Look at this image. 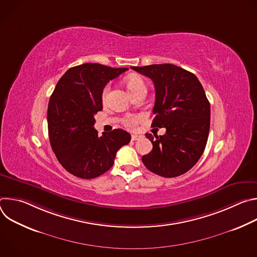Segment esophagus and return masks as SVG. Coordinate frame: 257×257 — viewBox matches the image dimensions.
<instances>
[{"label":"esophagus","mask_w":257,"mask_h":257,"mask_svg":"<svg viewBox=\"0 0 257 257\" xmlns=\"http://www.w3.org/2000/svg\"><path fill=\"white\" fill-rule=\"evenodd\" d=\"M141 137V135L140 134H132L131 135V139L134 141V140H137V139H139Z\"/></svg>","instance_id":"esophagus-1"}]
</instances>
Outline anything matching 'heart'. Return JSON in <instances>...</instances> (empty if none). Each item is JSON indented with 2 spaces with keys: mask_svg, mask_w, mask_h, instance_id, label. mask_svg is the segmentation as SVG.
Segmentation results:
<instances>
[{
  "mask_svg": "<svg viewBox=\"0 0 257 257\" xmlns=\"http://www.w3.org/2000/svg\"><path fill=\"white\" fill-rule=\"evenodd\" d=\"M126 85H127V88L128 90L130 91L131 95H133L134 93H136L137 91L141 90V89H146V86H145V83L143 81V79L137 75H131L129 76L127 79H126ZM108 91H109V87L108 86H105L103 91H102V99L103 100H106L107 98V94H108ZM137 122V117H134V116H127L125 119H124V124L126 126H133L135 125V123Z\"/></svg>",
  "mask_w": 257,
  "mask_h": 257,
  "instance_id": "1",
  "label": "heart"
}]
</instances>
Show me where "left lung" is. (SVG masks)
<instances>
[{
	"mask_svg": "<svg viewBox=\"0 0 257 257\" xmlns=\"http://www.w3.org/2000/svg\"><path fill=\"white\" fill-rule=\"evenodd\" d=\"M151 78L156 88L152 126L166 128L164 135L146 133L153 151L142 157L151 172L166 178L189 171L202 156L208 138L210 104L193 73L173 64L131 67Z\"/></svg>",
	"mask_w": 257,
	"mask_h": 257,
	"instance_id": "obj_1",
	"label": "left lung"
}]
</instances>
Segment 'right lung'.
Returning a JSON list of instances; mask_svg holds the SVG:
<instances>
[{
  "label": "right lung",
  "instance_id": "1",
  "mask_svg": "<svg viewBox=\"0 0 257 257\" xmlns=\"http://www.w3.org/2000/svg\"><path fill=\"white\" fill-rule=\"evenodd\" d=\"M128 68L96 63L72 67L58 81L48 106L53 152L66 171L82 179L96 178L114 165L117 152L131 140L122 129H94V115L102 109V90Z\"/></svg>",
  "mask_w": 257,
  "mask_h": 257
}]
</instances>
